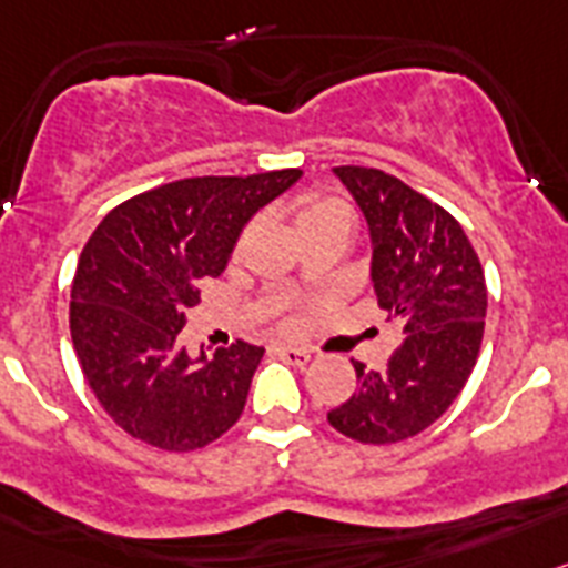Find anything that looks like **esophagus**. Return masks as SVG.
Instances as JSON below:
<instances>
[{"label":"esophagus","instance_id":"34e87169","mask_svg":"<svg viewBox=\"0 0 568 568\" xmlns=\"http://www.w3.org/2000/svg\"><path fill=\"white\" fill-rule=\"evenodd\" d=\"M280 356H283L288 365H296V367H303L308 365L311 362V351H305V347H294V345H277L274 347Z\"/></svg>","mask_w":568,"mask_h":568}]
</instances>
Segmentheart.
Wrapping results in <instances>:
<instances>
[{
	"instance_id": "1",
	"label": "heart",
	"mask_w": 568,
	"mask_h": 568,
	"mask_svg": "<svg viewBox=\"0 0 568 568\" xmlns=\"http://www.w3.org/2000/svg\"><path fill=\"white\" fill-rule=\"evenodd\" d=\"M300 229H303V234L320 232V229H342V232L351 234L354 232V209L339 201V197H320V201H311L300 212ZM285 325H291V320Z\"/></svg>"
}]
</instances>
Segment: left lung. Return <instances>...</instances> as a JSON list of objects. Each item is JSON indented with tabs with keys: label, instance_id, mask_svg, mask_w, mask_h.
<instances>
[{
	"label": "left lung",
	"instance_id": "left-lung-1",
	"mask_svg": "<svg viewBox=\"0 0 568 568\" xmlns=\"http://www.w3.org/2000/svg\"><path fill=\"white\" fill-rule=\"evenodd\" d=\"M334 172L371 226L373 291L402 342L382 371L354 362L356 393L328 422L354 442L396 444L427 430L467 385L484 339L487 280L447 209L382 170Z\"/></svg>",
	"mask_w": 568,
	"mask_h": 568
}]
</instances>
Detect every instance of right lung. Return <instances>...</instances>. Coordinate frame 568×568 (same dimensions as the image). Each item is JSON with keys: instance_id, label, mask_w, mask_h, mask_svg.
Segmentation results:
<instances>
[{"instance_id": "right-lung-1", "label": "right lung", "mask_w": 568, "mask_h": 568, "mask_svg": "<svg viewBox=\"0 0 568 568\" xmlns=\"http://www.w3.org/2000/svg\"><path fill=\"white\" fill-rule=\"evenodd\" d=\"M300 178H183L119 203L90 234L70 288V336L87 385L126 436L189 453L237 422L263 347L237 339L214 359H189L178 334L248 217Z\"/></svg>"}]
</instances>
